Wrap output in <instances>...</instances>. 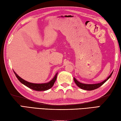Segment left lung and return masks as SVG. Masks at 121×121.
<instances>
[{
	"label": "left lung",
	"instance_id": "1",
	"mask_svg": "<svg viewBox=\"0 0 121 121\" xmlns=\"http://www.w3.org/2000/svg\"><path fill=\"white\" fill-rule=\"evenodd\" d=\"M113 72H112V73L109 75V77H108L104 81H103V82H100V83H97V84H84V83H81V82L78 81L75 78H74V81L75 84H77V85L78 86H79V88L82 89L86 90H93L96 89L98 88L99 87H100V86H102L104 83H105V82H106L107 80L109 79L110 78H111V77L112 75V74H113Z\"/></svg>",
	"mask_w": 121,
	"mask_h": 121
}]
</instances>
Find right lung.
<instances>
[{"label":"right lung","instance_id":"add662e5","mask_svg":"<svg viewBox=\"0 0 121 121\" xmlns=\"http://www.w3.org/2000/svg\"><path fill=\"white\" fill-rule=\"evenodd\" d=\"M14 72L15 73V74L16 78H17V79L21 82V83L24 84L25 86H26L27 87L30 88L32 90L38 91H46L49 89L52 88L53 85H54L55 82L56 81L57 79V74H58V73H57L56 74V75H55V77L53 78V79L52 80H51L49 82H47V83H33L25 81V80L23 79L22 78H21L20 77H19L14 71Z\"/></svg>","mask_w":121,"mask_h":121}]
</instances>
